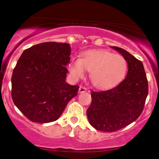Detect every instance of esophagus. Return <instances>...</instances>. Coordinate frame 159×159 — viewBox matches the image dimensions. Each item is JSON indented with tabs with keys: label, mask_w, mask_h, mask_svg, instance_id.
<instances>
[{
	"label": "esophagus",
	"mask_w": 159,
	"mask_h": 159,
	"mask_svg": "<svg viewBox=\"0 0 159 159\" xmlns=\"http://www.w3.org/2000/svg\"><path fill=\"white\" fill-rule=\"evenodd\" d=\"M87 91V89L85 87H83V86H80V89H79V92L80 93H84V92H86Z\"/></svg>",
	"instance_id": "1"
}]
</instances>
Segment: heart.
<instances>
[{
  "instance_id": "1",
  "label": "heart",
  "mask_w": 159,
  "mask_h": 159,
  "mask_svg": "<svg viewBox=\"0 0 159 159\" xmlns=\"http://www.w3.org/2000/svg\"><path fill=\"white\" fill-rule=\"evenodd\" d=\"M69 70L74 79L83 77L86 70L90 71V80L97 89L114 87L124 79L127 70V62L120 54L106 50H91L80 58L72 59Z\"/></svg>"
}]
</instances>
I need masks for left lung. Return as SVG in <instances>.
Wrapping results in <instances>:
<instances>
[{
    "label": "left lung",
    "instance_id": "left-lung-1",
    "mask_svg": "<svg viewBox=\"0 0 159 159\" xmlns=\"http://www.w3.org/2000/svg\"><path fill=\"white\" fill-rule=\"evenodd\" d=\"M126 59V78L113 89L91 91L87 110L90 124L98 130L114 132L139 117L148 94V82L142 62L123 48L112 46Z\"/></svg>",
    "mask_w": 159,
    "mask_h": 159
}]
</instances>
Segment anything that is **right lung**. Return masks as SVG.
<instances>
[{
    "instance_id": "right-lung-1",
    "label": "right lung",
    "mask_w": 159,
    "mask_h": 159,
    "mask_svg": "<svg viewBox=\"0 0 159 159\" xmlns=\"http://www.w3.org/2000/svg\"><path fill=\"white\" fill-rule=\"evenodd\" d=\"M68 43L47 42L23 51L11 76V98L33 122L48 123L61 116L79 85L66 82L70 62Z\"/></svg>"
}]
</instances>
